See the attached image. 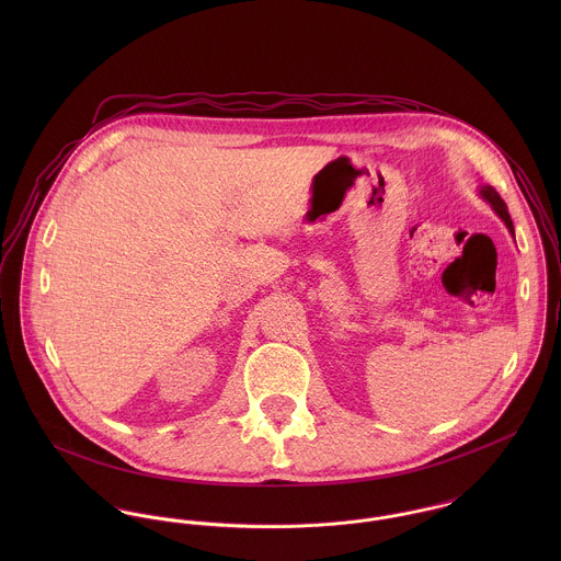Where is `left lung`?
<instances>
[{
    "label": "left lung",
    "instance_id": "8db88e82",
    "mask_svg": "<svg viewBox=\"0 0 561 561\" xmlns=\"http://www.w3.org/2000/svg\"><path fill=\"white\" fill-rule=\"evenodd\" d=\"M481 198H485L490 205H492V209L496 211V216L505 222V227L510 229V233L514 236V225H512V218H510V214H507V207H505V203H503V198L496 194V190L492 187V185H483L480 190Z\"/></svg>",
    "mask_w": 561,
    "mask_h": 561
}]
</instances>
